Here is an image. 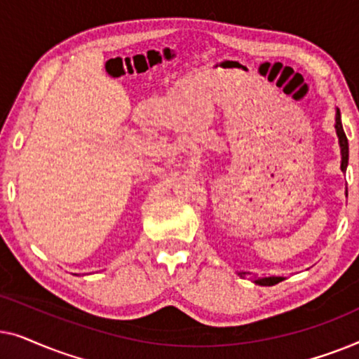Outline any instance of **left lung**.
<instances>
[{"label":"left lung","instance_id":"8db88e82","mask_svg":"<svg viewBox=\"0 0 359 359\" xmlns=\"http://www.w3.org/2000/svg\"><path fill=\"white\" fill-rule=\"evenodd\" d=\"M335 129H337V135H338V142H340V149H341V170L345 171L346 170V165H348V139L345 135V130H343V126H341V119H340V111L337 109V117H335ZM240 276H245L247 273H238ZM279 281H283V278H263V279H257V284L259 286H274V284H278Z\"/></svg>","mask_w":359,"mask_h":359}]
</instances>
